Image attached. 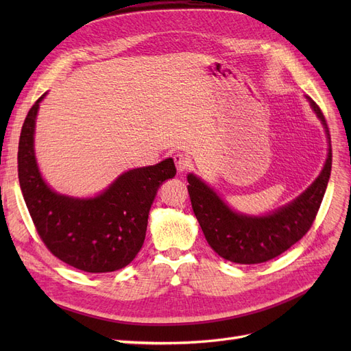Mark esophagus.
<instances>
[{
    "label": "esophagus",
    "mask_w": 351,
    "mask_h": 351,
    "mask_svg": "<svg viewBox=\"0 0 351 351\" xmlns=\"http://www.w3.org/2000/svg\"><path fill=\"white\" fill-rule=\"evenodd\" d=\"M173 158H174V162H176V167L178 169V173L186 171V169L190 165H192V164H190V158L187 155H184V154H176Z\"/></svg>",
    "instance_id": "34e87169"
}]
</instances>
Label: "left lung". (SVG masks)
I'll return each mask as SVG.
<instances>
[{
    "mask_svg": "<svg viewBox=\"0 0 351 351\" xmlns=\"http://www.w3.org/2000/svg\"><path fill=\"white\" fill-rule=\"evenodd\" d=\"M311 105L325 127L329 151L319 177L291 204L263 217L237 214L200 178L187 176L195 215L209 246L221 258L243 265L271 261L290 249L312 227L331 176L332 149L325 117L313 101Z\"/></svg>",
    "mask_w": 351,
    "mask_h": 351,
    "instance_id": "obj_1",
    "label": "left lung"
}]
</instances>
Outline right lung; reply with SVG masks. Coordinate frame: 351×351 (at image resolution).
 I'll return each mask as SVG.
<instances>
[{"instance_id": "add662e5", "label": "right lung", "mask_w": 351, "mask_h": 351, "mask_svg": "<svg viewBox=\"0 0 351 351\" xmlns=\"http://www.w3.org/2000/svg\"><path fill=\"white\" fill-rule=\"evenodd\" d=\"M26 115L19 141V182L47 249L84 272H112L129 265L143 246L147 217L159 186L176 176L171 158L121 174L90 199H74L51 190L38 169L34 133L39 102Z\"/></svg>"}]
</instances>
